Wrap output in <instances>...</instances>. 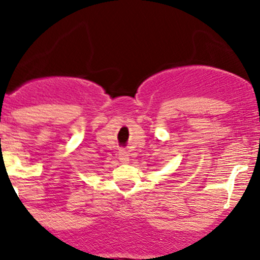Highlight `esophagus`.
<instances>
[{
  "instance_id": "esophagus-1",
  "label": "esophagus",
  "mask_w": 260,
  "mask_h": 260,
  "mask_svg": "<svg viewBox=\"0 0 260 260\" xmlns=\"http://www.w3.org/2000/svg\"><path fill=\"white\" fill-rule=\"evenodd\" d=\"M120 160L122 162H127V161H129V155L126 150H121L120 151Z\"/></svg>"
}]
</instances>
